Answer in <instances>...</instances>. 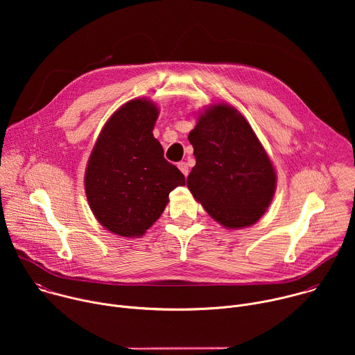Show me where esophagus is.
<instances>
[{
	"instance_id": "1",
	"label": "esophagus",
	"mask_w": 355,
	"mask_h": 355,
	"mask_svg": "<svg viewBox=\"0 0 355 355\" xmlns=\"http://www.w3.org/2000/svg\"><path fill=\"white\" fill-rule=\"evenodd\" d=\"M178 168L181 170V173L187 177L188 175V173H189V168H188V164L185 163V162H181V163H178Z\"/></svg>"
}]
</instances>
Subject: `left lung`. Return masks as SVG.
Wrapping results in <instances>:
<instances>
[{
  "label": "left lung",
  "instance_id": "obj_1",
  "mask_svg": "<svg viewBox=\"0 0 355 355\" xmlns=\"http://www.w3.org/2000/svg\"><path fill=\"white\" fill-rule=\"evenodd\" d=\"M188 140L196 159L187 178L193 198L225 227L256 223L271 204L277 178L244 116L216 105L198 118Z\"/></svg>",
  "mask_w": 355,
  "mask_h": 355
}]
</instances>
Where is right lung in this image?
<instances>
[{"mask_svg": "<svg viewBox=\"0 0 355 355\" xmlns=\"http://www.w3.org/2000/svg\"><path fill=\"white\" fill-rule=\"evenodd\" d=\"M157 115L150 101H129L105 123L88 160L89 208L118 236H141L163 214L170 192L185 184L151 133Z\"/></svg>", "mask_w": 355, "mask_h": 355, "instance_id": "obj_1", "label": "right lung"}]
</instances>
